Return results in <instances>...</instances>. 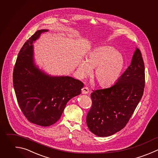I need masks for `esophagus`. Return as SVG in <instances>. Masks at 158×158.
Returning <instances> with one entry per match:
<instances>
[{"mask_svg": "<svg viewBox=\"0 0 158 158\" xmlns=\"http://www.w3.org/2000/svg\"><path fill=\"white\" fill-rule=\"evenodd\" d=\"M81 93L82 94H88L89 93V89L88 87H83L82 89H81Z\"/></svg>", "mask_w": 158, "mask_h": 158, "instance_id": "34e87169", "label": "esophagus"}]
</instances>
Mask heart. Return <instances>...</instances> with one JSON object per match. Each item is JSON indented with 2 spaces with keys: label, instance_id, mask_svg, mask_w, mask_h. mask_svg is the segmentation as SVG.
<instances>
[{
  "label": "heart",
  "instance_id": "1",
  "mask_svg": "<svg viewBox=\"0 0 158 158\" xmlns=\"http://www.w3.org/2000/svg\"><path fill=\"white\" fill-rule=\"evenodd\" d=\"M125 67L122 56L109 46L95 48L88 55L86 59H81L78 66V73L81 78L89 75L94 69L93 79L102 87H107L115 83Z\"/></svg>",
  "mask_w": 158,
  "mask_h": 158
}]
</instances>
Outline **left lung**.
<instances>
[{
	"instance_id": "1",
	"label": "left lung",
	"mask_w": 158,
	"mask_h": 158,
	"mask_svg": "<svg viewBox=\"0 0 158 158\" xmlns=\"http://www.w3.org/2000/svg\"><path fill=\"white\" fill-rule=\"evenodd\" d=\"M144 65L136 48L130 66L112 86L93 91L92 106L86 116L89 130L98 136H109L123 128L143 94Z\"/></svg>"
}]
</instances>
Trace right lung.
Here are the masks:
<instances>
[{"instance_id":"add662e5","label":"right lung","mask_w":158,"mask_h":158,"mask_svg":"<svg viewBox=\"0 0 158 158\" xmlns=\"http://www.w3.org/2000/svg\"><path fill=\"white\" fill-rule=\"evenodd\" d=\"M48 30L37 31L22 48L13 73L20 107L31 123L43 127L55 123L68 101L80 94L84 84L69 76H51L35 65L33 43Z\"/></svg>"}]
</instances>
